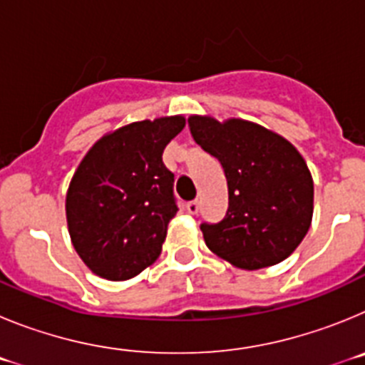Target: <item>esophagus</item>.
Returning <instances> with one entry per match:
<instances>
[{"label":"esophagus","mask_w":365,"mask_h":365,"mask_svg":"<svg viewBox=\"0 0 365 365\" xmlns=\"http://www.w3.org/2000/svg\"><path fill=\"white\" fill-rule=\"evenodd\" d=\"M186 212H188V214H192V215H195L199 212V202L197 201H190V202H186Z\"/></svg>","instance_id":"obj_1"}]
</instances>
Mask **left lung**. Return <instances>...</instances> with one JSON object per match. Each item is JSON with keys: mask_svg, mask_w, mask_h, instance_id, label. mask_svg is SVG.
<instances>
[{"mask_svg": "<svg viewBox=\"0 0 365 365\" xmlns=\"http://www.w3.org/2000/svg\"><path fill=\"white\" fill-rule=\"evenodd\" d=\"M188 124L228 182L225 219L201 225L206 247L243 270L287 259L307 235L314 210V182L302 153L279 133L245 118L190 115Z\"/></svg>", "mask_w": 365, "mask_h": 365, "instance_id": "left-lung-1", "label": "left lung"}]
</instances>
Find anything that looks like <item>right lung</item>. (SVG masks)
<instances>
[{
	"label": "right lung",
	"mask_w": 365,
	"mask_h": 365,
	"mask_svg": "<svg viewBox=\"0 0 365 365\" xmlns=\"http://www.w3.org/2000/svg\"><path fill=\"white\" fill-rule=\"evenodd\" d=\"M185 124L173 115L108 131L76 168L66 193L67 228L80 259L100 278L125 282L160 256L177 214L163 151Z\"/></svg>",
	"instance_id": "right-lung-1"
}]
</instances>
